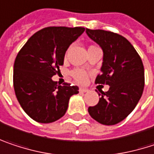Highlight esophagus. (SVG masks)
I'll list each match as a JSON object with an SVG mask.
<instances>
[{
  "mask_svg": "<svg viewBox=\"0 0 154 154\" xmlns=\"http://www.w3.org/2000/svg\"><path fill=\"white\" fill-rule=\"evenodd\" d=\"M88 91H89V90H88V89H86V88H79V91H80V92H82V93L87 92Z\"/></svg>",
  "mask_w": 154,
  "mask_h": 154,
  "instance_id": "obj_1",
  "label": "esophagus"
}]
</instances>
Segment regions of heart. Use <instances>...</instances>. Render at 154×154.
Masks as SVG:
<instances>
[{"label":"heart","instance_id":"1","mask_svg":"<svg viewBox=\"0 0 154 154\" xmlns=\"http://www.w3.org/2000/svg\"><path fill=\"white\" fill-rule=\"evenodd\" d=\"M71 76L79 84H85L87 81L88 75L87 73L80 69H75L71 71Z\"/></svg>","mask_w":154,"mask_h":154}]
</instances>
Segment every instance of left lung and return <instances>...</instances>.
<instances>
[{
    "label": "left lung",
    "instance_id": "1",
    "mask_svg": "<svg viewBox=\"0 0 154 154\" xmlns=\"http://www.w3.org/2000/svg\"><path fill=\"white\" fill-rule=\"evenodd\" d=\"M87 35L103 50L101 73L95 84L108 85L102 91L99 103L89 106L88 112L95 121L114 125L125 119L138 103L145 86L142 60L131 42L120 34L104 30L86 29Z\"/></svg>",
    "mask_w": 154,
    "mask_h": 154
}]
</instances>
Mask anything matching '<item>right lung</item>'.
I'll return each instance as SVG.
<instances>
[{
  "instance_id": "obj_1",
  "label": "right lung",
  "mask_w": 154,
  "mask_h": 154,
  "mask_svg": "<svg viewBox=\"0 0 154 154\" xmlns=\"http://www.w3.org/2000/svg\"><path fill=\"white\" fill-rule=\"evenodd\" d=\"M84 27L50 26L37 32L18 52L13 71L17 99L34 121L49 123L65 115L69 98L78 87L52 80L60 70L69 45L85 32Z\"/></svg>"
}]
</instances>
